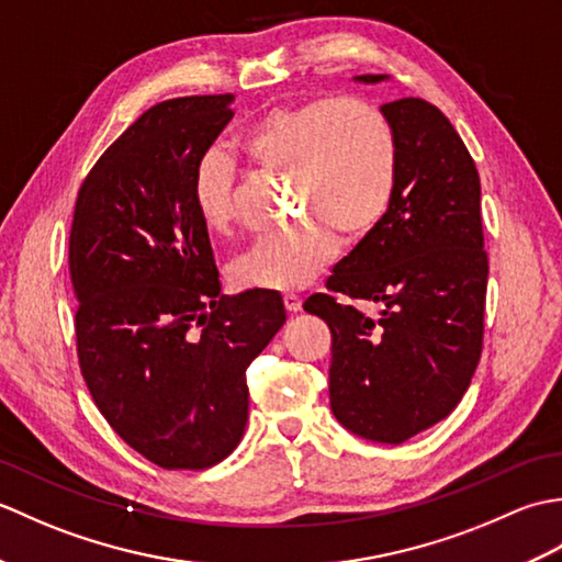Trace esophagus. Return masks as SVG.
<instances>
[{"instance_id": "esophagus-1", "label": "esophagus", "mask_w": 562, "mask_h": 562, "mask_svg": "<svg viewBox=\"0 0 562 562\" xmlns=\"http://www.w3.org/2000/svg\"><path fill=\"white\" fill-rule=\"evenodd\" d=\"M282 302H284V308H288V314L302 312V300L296 294H284Z\"/></svg>"}]
</instances>
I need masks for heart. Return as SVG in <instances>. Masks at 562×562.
Wrapping results in <instances>:
<instances>
[{
	"label": "heart",
	"instance_id": "obj_1",
	"mask_svg": "<svg viewBox=\"0 0 562 562\" xmlns=\"http://www.w3.org/2000/svg\"><path fill=\"white\" fill-rule=\"evenodd\" d=\"M244 157L262 173L290 178L304 222L258 238L232 262V280L246 290L290 292L324 272L338 236L360 241L374 232L396 193L398 147L393 127L372 105L352 99H316L272 109L250 125ZM190 195L210 232H226L236 212L234 166L220 149L198 159Z\"/></svg>",
	"mask_w": 562,
	"mask_h": 562
}]
</instances>
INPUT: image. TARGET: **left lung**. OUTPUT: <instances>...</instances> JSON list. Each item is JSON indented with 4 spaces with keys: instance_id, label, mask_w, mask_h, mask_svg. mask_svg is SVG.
<instances>
[{
    "instance_id": "left-lung-1",
    "label": "left lung",
    "mask_w": 562,
    "mask_h": 562,
    "mask_svg": "<svg viewBox=\"0 0 562 562\" xmlns=\"http://www.w3.org/2000/svg\"><path fill=\"white\" fill-rule=\"evenodd\" d=\"M381 113L396 135V193L326 288L384 308L369 318L333 294H314L304 312L330 328L338 423L357 437L401 445L445 420L471 384L483 350L487 254L481 178L447 115L423 99L384 103Z\"/></svg>"
}]
</instances>
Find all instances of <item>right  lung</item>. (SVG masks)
Here are the masks:
<instances>
[{"label":"right lung","instance_id":"1","mask_svg":"<svg viewBox=\"0 0 562 562\" xmlns=\"http://www.w3.org/2000/svg\"><path fill=\"white\" fill-rule=\"evenodd\" d=\"M232 93L157 103L83 178L69 232L77 355L101 415L161 469L202 471L236 449L246 369L284 324L280 294H222L190 195Z\"/></svg>","mask_w":562,"mask_h":562}]
</instances>
